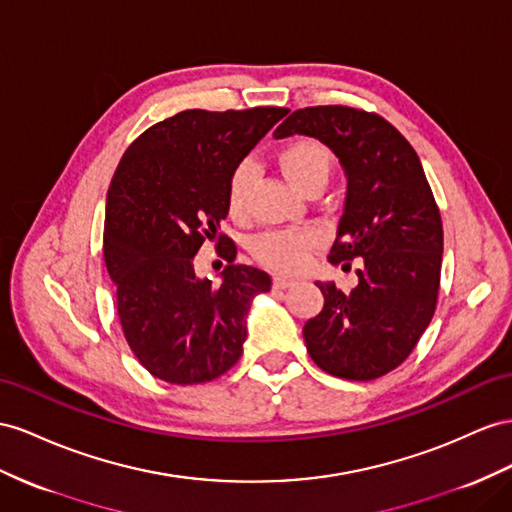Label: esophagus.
I'll use <instances>...</instances> for the list:
<instances>
[{"instance_id": "esophagus-1", "label": "esophagus", "mask_w": 512, "mask_h": 512, "mask_svg": "<svg viewBox=\"0 0 512 512\" xmlns=\"http://www.w3.org/2000/svg\"><path fill=\"white\" fill-rule=\"evenodd\" d=\"M296 281L294 279H285V277H274V287L277 290H290V287H294Z\"/></svg>"}]
</instances>
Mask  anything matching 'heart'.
Wrapping results in <instances>:
<instances>
[{"mask_svg":"<svg viewBox=\"0 0 512 512\" xmlns=\"http://www.w3.org/2000/svg\"><path fill=\"white\" fill-rule=\"evenodd\" d=\"M277 164L292 186L307 194L313 188H324L333 170V153L324 142L298 136L287 140L277 151ZM253 179V164L242 160L235 164L227 179L225 203L231 216H240L246 205L248 186ZM320 238L313 231H270L253 242L255 257L279 272H300L309 266Z\"/></svg>","mask_w":512,"mask_h":512,"instance_id":"obj_1","label":"heart"}]
</instances>
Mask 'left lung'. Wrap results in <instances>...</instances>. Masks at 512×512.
<instances>
[{"mask_svg":"<svg viewBox=\"0 0 512 512\" xmlns=\"http://www.w3.org/2000/svg\"><path fill=\"white\" fill-rule=\"evenodd\" d=\"M303 134L324 142L344 166L348 192L331 264L359 285L342 292L316 283L324 307L305 329L320 370L346 381H374L411 355L437 309L443 227L422 162L383 116L348 106L292 112L274 138Z\"/></svg>","mask_w":512,"mask_h":512,"instance_id":"1","label":"left lung"}]
</instances>
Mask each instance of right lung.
Wrapping results in <instances>:
<instances>
[{
	"instance_id": "1",
	"label": "right lung",
	"mask_w": 512,
	"mask_h": 512,
	"mask_svg": "<svg viewBox=\"0 0 512 512\" xmlns=\"http://www.w3.org/2000/svg\"><path fill=\"white\" fill-rule=\"evenodd\" d=\"M287 108L183 110L129 144L112 177L103 259L116 309L136 359L170 385H201L242 357L246 313L270 290L266 272L235 264L233 240L218 233L225 190L240 164ZM205 239L228 261L223 283L193 272Z\"/></svg>"
}]
</instances>
